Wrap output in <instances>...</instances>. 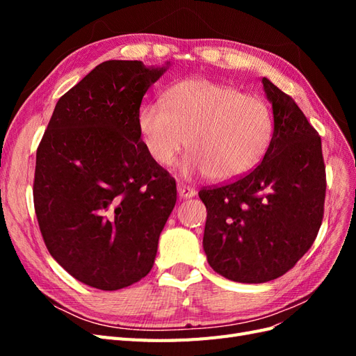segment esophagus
Instances as JSON below:
<instances>
[{
  "label": "esophagus",
  "instance_id": "1",
  "mask_svg": "<svg viewBox=\"0 0 356 356\" xmlns=\"http://www.w3.org/2000/svg\"><path fill=\"white\" fill-rule=\"evenodd\" d=\"M178 195L181 197H184V199H190V197L196 195V190L190 187V186H187V184H181V182H179V184H178Z\"/></svg>",
  "mask_w": 356,
  "mask_h": 356
}]
</instances>
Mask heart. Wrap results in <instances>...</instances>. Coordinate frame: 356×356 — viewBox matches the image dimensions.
I'll use <instances>...</instances> for the list:
<instances>
[{
  "mask_svg": "<svg viewBox=\"0 0 356 356\" xmlns=\"http://www.w3.org/2000/svg\"><path fill=\"white\" fill-rule=\"evenodd\" d=\"M148 154L172 166L187 147L184 172L215 181L236 179L264 156L273 134V117L258 96L204 79L181 81L165 93V105H144L138 117Z\"/></svg>",
  "mask_w": 356,
  "mask_h": 356,
  "instance_id": "1",
  "label": "heart"
}]
</instances>
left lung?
I'll use <instances>...</instances> for the list:
<instances>
[{
    "label": "left lung",
    "mask_w": 356,
    "mask_h": 356,
    "mask_svg": "<svg viewBox=\"0 0 356 356\" xmlns=\"http://www.w3.org/2000/svg\"><path fill=\"white\" fill-rule=\"evenodd\" d=\"M273 134L246 175L203 187V250L215 272L261 284L285 275L314 245L324 218L327 175L321 136L289 95L263 79Z\"/></svg>",
    "instance_id": "1"
}]
</instances>
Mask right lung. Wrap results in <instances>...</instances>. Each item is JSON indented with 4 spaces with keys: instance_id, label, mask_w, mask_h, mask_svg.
<instances>
[{
    "instance_id": "obj_1",
    "label": "right lung",
    "mask_w": 356,
    "mask_h": 356,
    "mask_svg": "<svg viewBox=\"0 0 356 356\" xmlns=\"http://www.w3.org/2000/svg\"><path fill=\"white\" fill-rule=\"evenodd\" d=\"M166 68L106 60L58 101L37 148L34 208L50 255L77 281L126 288L152 270L177 182L138 117Z\"/></svg>"
}]
</instances>
